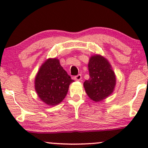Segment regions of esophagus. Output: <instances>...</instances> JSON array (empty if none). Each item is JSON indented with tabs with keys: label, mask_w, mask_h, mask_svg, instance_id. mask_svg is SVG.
<instances>
[{
	"label": "esophagus",
	"mask_w": 148,
	"mask_h": 148,
	"mask_svg": "<svg viewBox=\"0 0 148 148\" xmlns=\"http://www.w3.org/2000/svg\"><path fill=\"white\" fill-rule=\"evenodd\" d=\"M81 79H82V76H81V74H78L77 76H74V79H75L76 81H80Z\"/></svg>",
	"instance_id": "obj_1"
}]
</instances>
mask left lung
<instances>
[{"label":"left lung","instance_id":"8db88e82","mask_svg":"<svg viewBox=\"0 0 148 148\" xmlns=\"http://www.w3.org/2000/svg\"><path fill=\"white\" fill-rule=\"evenodd\" d=\"M90 79L84 83L90 99L100 102L114 91L116 76L108 60L99 54L92 56L88 62Z\"/></svg>","mask_w":148,"mask_h":148}]
</instances>
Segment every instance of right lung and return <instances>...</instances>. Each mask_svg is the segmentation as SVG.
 <instances>
[{
	"label": "right lung",
	"instance_id": "add662e5",
	"mask_svg": "<svg viewBox=\"0 0 148 148\" xmlns=\"http://www.w3.org/2000/svg\"><path fill=\"white\" fill-rule=\"evenodd\" d=\"M74 80L62 68L56 58H48L40 67L35 78L37 96L48 106H56L64 99Z\"/></svg>",
	"mask_w": 148,
	"mask_h": 148
}]
</instances>
